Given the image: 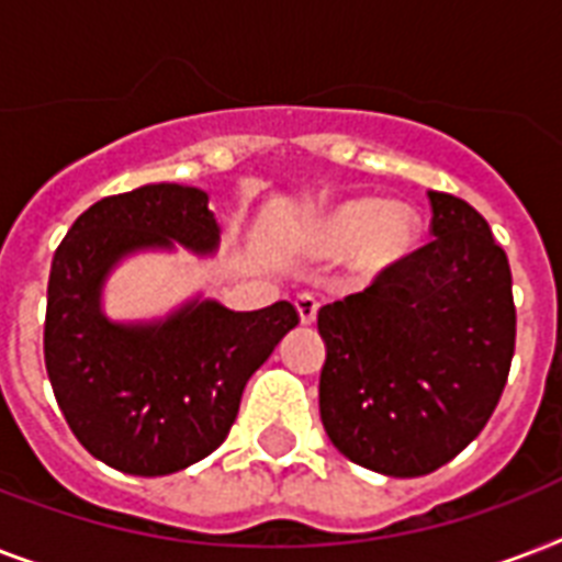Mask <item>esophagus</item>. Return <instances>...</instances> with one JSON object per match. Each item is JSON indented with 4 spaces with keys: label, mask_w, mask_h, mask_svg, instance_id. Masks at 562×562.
I'll use <instances>...</instances> for the list:
<instances>
[{
    "label": "esophagus",
    "mask_w": 562,
    "mask_h": 562,
    "mask_svg": "<svg viewBox=\"0 0 562 562\" xmlns=\"http://www.w3.org/2000/svg\"><path fill=\"white\" fill-rule=\"evenodd\" d=\"M294 306H297V315L303 324H315L317 308H321L317 297H312V294H297V297H294Z\"/></svg>",
    "instance_id": "1"
}]
</instances>
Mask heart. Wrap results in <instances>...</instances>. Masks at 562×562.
<instances>
[{
  "label": "heart",
  "mask_w": 562,
  "mask_h": 562,
  "mask_svg": "<svg viewBox=\"0 0 562 562\" xmlns=\"http://www.w3.org/2000/svg\"><path fill=\"white\" fill-rule=\"evenodd\" d=\"M417 236L419 221L408 206H379L370 198L341 203L317 229V241L326 254L356 250L364 271H384L402 262L417 245Z\"/></svg>",
  "instance_id": "obj_1"
}]
</instances>
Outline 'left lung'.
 I'll list each match as a JSON object with an SVG mask.
<instances>
[{
    "instance_id": "obj_1",
    "label": "left lung",
    "mask_w": 562,
    "mask_h": 562,
    "mask_svg": "<svg viewBox=\"0 0 562 562\" xmlns=\"http://www.w3.org/2000/svg\"><path fill=\"white\" fill-rule=\"evenodd\" d=\"M431 241L317 312L321 419L359 467L417 479L481 435L510 373V265L470 203L428 192Z\"/></svg>"
}]
</instances>
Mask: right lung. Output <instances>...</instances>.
<instances>
[{"instance_id": "obj_1", "label": "right lung", "mask_w": 562, "mask_h": 562, "mask_svg": "<svg viewBox=\"0 0 562 562\" xmlns=\"http://www.w3.org/2000/svg\"><path fill=\"white\" fill-rule=\"evenodd\" d=\"M171 241L210 254L218 227L206 192L154 183L81 212L48 273L43 352L55 400L81 446L113 470L169 475L224 443L247 379L300 324L280 300L259 312L192 303L166 324H110L108 271L131 250Z\"/></svg>"}]
</instances>
